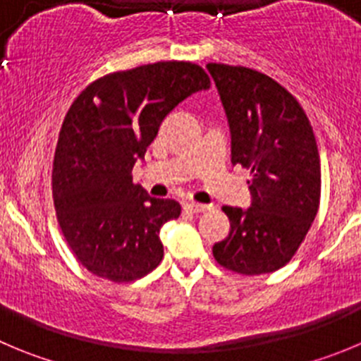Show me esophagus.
Here are the masks:
<instances>
[{
    "label": "esophagus",
    "mask_w": 361,
    "mask_h": 361,
    "mask_svg": "<svg viewBox=\"0 0 361 361\" xmlns=\"http://www.w3.org/2000/svg\"><path fill=\"white\" fill-rule=\"evenodd\" d=\"M183 208H185V210H187V212H190V214H203V212L210 210V207H207V204L192 203V201H188V203H185Z\"/></svg>",
    "instance_id": "obj_1"
}]
</instances>
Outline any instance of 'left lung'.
Masks as SVG:
<instances>
[{"instance_id":"obj_1","label":"left lung","mask_w":361,"mask_h":361,"mask_svg":"<svg viewBox=\"0 0 361 361\" xmlns=\"http://www.w3.org/2000/svg\"><path fill=\"white\" fill-rule=\"evenodd\" d=\"M231 131V164L251 173L247 210L222 207L230 233L214 258L244 276L274 272L292 260L321 203V158L299 101L267 74L208 63Z\"/></svg>"}]
</instances>
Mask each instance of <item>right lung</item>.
<instances>
[{
    "instance_id": "1",
    "label": "right lung",
    "mask_w": 361,
    "mask_h": 361,
    "mask_svg": "<svg viewBox=\"0 0 361 361\" xmlns=\"http://www.w3.org/2000/svg\"><path fill=\"white\" fill-rule=\"evenodd\" d=\"M210 87L203 67L157 62L104 74L71 104L53 160L56 221L76 260L114 283L149 274L164 258L160 228L174 200L149 197L131 169L178 103Z\"/></svg>"
}]
</instances>
